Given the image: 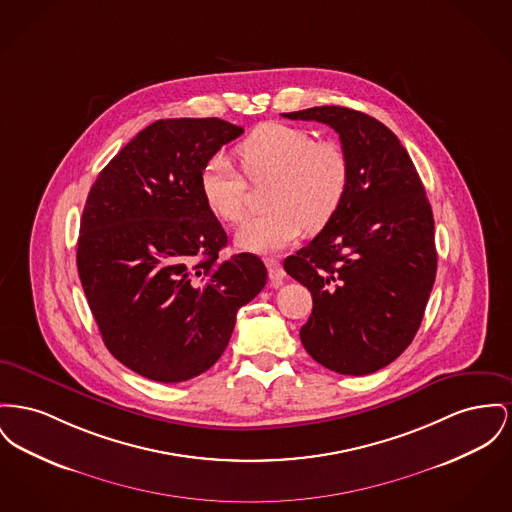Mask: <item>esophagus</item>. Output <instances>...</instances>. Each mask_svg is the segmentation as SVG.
Instances as JSON below:
<instances>
[{
	"mask_svg": "<svg viewBox=\"0 0 512 512\" xmlns=\"http://www.w3.org/2000/svg\"><path fill=\"white\" fill-rule=\"evenodd\" d=\"M265 263H267V269H269V278H271V284L274 288H278L282 282H284V276H286V272L282 269V265H280V261L278 259H265Z\"/></svg>",
	"mask_w": 512,
	"mask_h": 512,
	"instance_id": "esophagus-1",
	"label": "esophagus"
}]
</instances>
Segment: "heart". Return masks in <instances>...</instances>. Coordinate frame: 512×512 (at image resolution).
Segmentation results:
<instances>
[{"instance_id":"heart-1","label":"heart","mask_w":512,"mask_h":512,"mask_svg":"<svg viewBox=\"0 0 512 512\" xmlns=\"http://www.w3.org/2000/svg\"><path fill=\"white\" fill-rule=\"evenodd\" d=\"M241 168L249 180L272 178V211L247 220L236 241L253 253H274L298 240L307 228L319 232L342 209L350 189V160L336 141H315L296 125L267 121L240 145ZM245 178L226 154H214L199 174L209 211L226 224L245 216Z\"/></svg>"}]
</instances>
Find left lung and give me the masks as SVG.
Returning a JSON list of instances; mask_svg holds the SVG:
<instances>
[{
    "label": "left lung",
    "instance_id": "8db88e82",
    "mask_svg": "<svg viewBox=\"0 0 512 512\" xmlns=\"http://www.w3.org/2000/svg\"><path fill=\"white\" fill-rule=\"evenodd\" d=\"M282 116L331 125L350 160L342 209L284 261L313 298L301 344L336 373H375L420 329L437 274L431 205L410 154L381 121L342 106Z\"/></svg>",
    "mask_w": 512,
    "mask_h": 512
}]
</instances>
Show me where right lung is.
<instances>
[{
	"mask_svg": "<svg viewBox=\"0 0 512 512\" xmlns=\"http://www.w3.org/2000/svg\"><path fill=\"white\" fill-rule=\"evenodd\" d=\"M241 133L218 118L154 121L92 183L79 278L110 354L152 381L211 369L267 284L257 255L218 259L228 236L199 189L205 162Z\"/></svg>",
	"mask_w": 512,
	"mask_h": 512,
	"instance_id": "obj_1",
	"label": "right lung"
}]
</instances>
